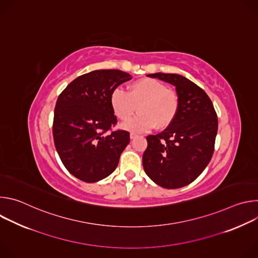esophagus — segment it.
<instances>
[{
	"instance_id": "1",
	"label": "esophagus",
	"mask_w": 258,
	"mask_h": 258,
	"mask_svg": "<svg viewBox=\"0 0 258 258\" xmlns=\"http://www.w3.org/2000/svg\"><path fill=\"white\" fill-rule=\"evenodd\" d=\"M130 137H131V139L133 140V139H135V138H137L138 137V135H136V134H134V133H131V135H130Z\"/></svg>"
}]
</instances>
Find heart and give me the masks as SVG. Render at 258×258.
<instances>
[{
    "label": "heart",
    "mask_w": 258,
    "mask_h": 258,
    "mask_svg": "<svg viewBox=\"0 0 258 258\" xmlns=\"http://www.w3.org/2000/svg\"><path fill=\"white\" fill-rule=\"evenodd\" d=\"M114 115L121 121L128 120L137 111L139 115L123 124L136 133L148 132L155 126L163 130L169 126L178 111L179 101L175 92L153 79H142L127 87L126 93L115 90L110 97Z\"/></svg>",
    "instance_id": "obj_1"
}]
</instances>
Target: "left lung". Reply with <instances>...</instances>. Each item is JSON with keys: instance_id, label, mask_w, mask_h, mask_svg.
I'll return each instance as SVG.
<instances>
[{"instance_id": "8db88e82", "label": "left lung", "mask_w": 258, "mask_h": 258, "mask_svg": "<svg viewBox=\"0 0 258 258\" xmlns=\"http://www.w3.org/2000/svg\"><path fill=\"white\" fill-rule=\"evenodd\" d=\"M175 87L178 111L162 133L147 136L143 167L154 182L166 189L185 187L194 181L214 152L217 115L207 94L179 75H149Z\"/></svg>"}]
</instances>
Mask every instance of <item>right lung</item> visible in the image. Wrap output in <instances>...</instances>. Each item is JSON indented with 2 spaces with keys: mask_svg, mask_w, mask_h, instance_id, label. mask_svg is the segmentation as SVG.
I'll return each mask as SVG.
<instances>
[{
  "mask_svg": "<svg viewBox=\"0 0 258 258\" xmlns=\"http://www.w3.org/2000/svg\"><path fill=\"white\" fill-rule=\"evenodd\" d=\"M132 76L118 69L86 73L59 95L54 110L53 138L65 168L77 178L95 182L116 168L130 143V133L113 131L117 123L110 97Z\"/></svg>",
  "mask_w": 258,
  "mask_h": 258,
  "instance_id": "obj_1",
  "label": "right lung"
}]
</instances>
